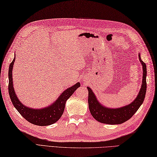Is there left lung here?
I'll list each match as a JSON object with an SVG mask.
<instances>
[{
  "label": "left lung",
  "mask_w": 157,
  "mask_h": 157,
  "mask_svg": "<svg viewBox=\"0 0 157 157\" xmlns=\"http://www.w3.org/2000/svg\"><path fill=\"white\" fill-rule=\"evenodd\" d=\"M140 62H141L143 70L142 82L140 90L135 100L130 104L123 107L112 108L102 105L95 95L92 89L87 87L89 91L88 103L89 108L93 117L98 122L108 124H119L123 123L133 117L139 109L144 100L146 92V65L141 59L140 53H138Z\"/></svg>",
  "instance_id": "8db88e82"
}]
</instances>
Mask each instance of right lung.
Wrapping results in <instances>:
<instances>
[{
	"mask_svg": "<svg viewBox=\"0 0 157 157\" xmlns=\"http://www.w3.org/2000/svg\"><path fill=\"white\" fill-rule=\"evenodd\" d=\"M15 56L11 63L9 68V94L13 105L20 114L25 120L32 124L38 126H47L56 123L58 121L64 111L65 105L67 100L71 96L81 84L76 82L72 87L67 88L62 94L54 101L52 104L42 108H33L26 106L21 103L19 100L14 90L13 82V68Z\"/></svg>",
	"mask_w": 157,
	"mask_h": 157,
	"instance_id": "obj_1",
	"label": "right lung"
}]
</instances>
